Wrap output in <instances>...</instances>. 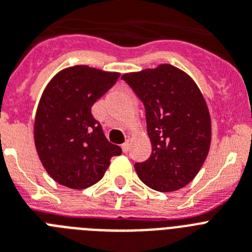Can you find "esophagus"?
<instances>
[{
	"label": "esophagus",
	"mask_w": 252,
	"mask_h": 252,
	"mask_svg": "<svg viewBox=\"0 0 252 252\" xmlns=\"http://www.w3.org/2000/svg\"><path fill=\"white\" fill-rule=\"evenodd\" d=\"M122 151H124V153H127L128 149H130V144H128V141H126V143H124V144L121 145Z\"/></svg>",
	"instance_id": "34e87169"
}]
</instances>
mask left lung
Wrapping results in <instances>:
<instances>
[{"label":"left lung","mask_w":252,"mask_h":252,"mask_svg":"<svg viewBox=\"0 0 252 252\" xmlns=\"http://www.w3.org/2000/svg\"><path fill=\"white\" fill-rule=\"evenodd\" d=\"M122 80L145 108L152 155L136 162L139 179L158 192L192 182L209 155L211 118L196 82L171 64L126 73Z\"/></svg>","instance_id":"1"}]
</instances>
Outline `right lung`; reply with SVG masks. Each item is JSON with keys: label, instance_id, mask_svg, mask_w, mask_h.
<instances>
[{"label": "right lung", "instance_id": "1", "mask_svg": "<svg viewBox=\"0 0 252 252\" xmlns=\"http://www.w3.org/2000/svg\"><path fill=\"white\" fill-rule=\"evenodd\" d=\"M120 77L116 72L74 65L60 70L43 91L34 120V144L43 167L56 183L72 189L94 186L113 156L91 107Z\"/></svg>", "mask_w": 252, "mask_h": 252}]
</instances>
